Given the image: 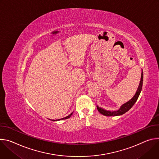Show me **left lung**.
I'll list each match as a JSON object with an SVG mask.
<instances>
[{"instance_id": "1", "label": "left lung", "mask_w": 159, "mask_h": 159, "mask_svg": "<svg viewBox=\"0 0 159 159\" xmlns=\"http://www.w3.org/2000/svg\"><path fill=\"white\" fill-rule=\"evenodd\" d=\"M143 80V70H142V76H141V80H140L138 88L135 95L128 102L122 105L120 109H119L117 111H107V110H105L101 107H99L98 105H97V108L98 112L100 114H102L105 116H120V115L125 114L133 106V105L135 103V102L138 100V97L141 93V91H142V89Z\"/></svg>"}]
</instances>
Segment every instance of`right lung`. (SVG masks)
I'll return each instance as SVG.
<instances>
[{
	"label": "right lung",
	"instance_id": "1",
	"mask_svg": "<svg viewBox=\"0 0 159 159\" xmlns=\"http://www.w3.org/2000/svg\"><path fill=\"white\" fill-rule=\"evenodd\" d=\"M72 114H73V112L71 113V114H70L69 116H66V117H64V118H62V119H57V120H63V119H68V118H69L70 116H72Z\"/></svg>",
	"mask_w": 159,
	"mask_h": 159
}]
</instances>
